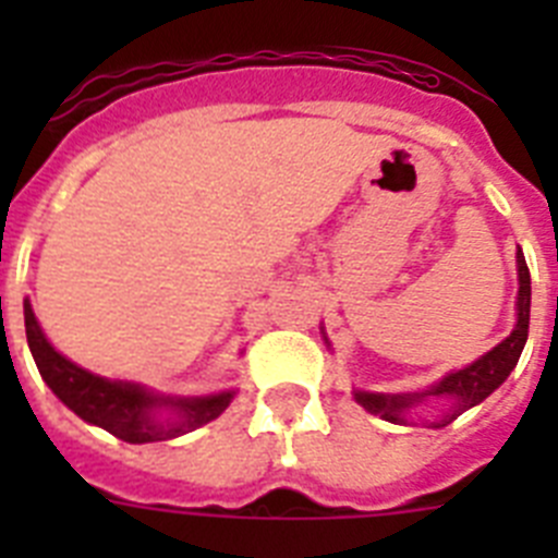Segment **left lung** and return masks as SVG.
Here are the masks:
<instances>
[{"label": "left lung", "mask_w": 558, "mask_h": 558, "mask_svg": "<svg viewBox=\"0 0 558 558\" xmlns=\"http://www.w3.org/2000/svg\"><path fill=\"white\" fill-rule=\"evenodd\" d=\"M517 270H520V295H517V327L511 329V335L502 343H497L492 352L483 354L481 360H475L472 366L461 368V372L447 374L436 388H433V397H450L452 408L445 416L433 422V427L450 425L452 418L461 416L463 411H470L472 405L483 402L495 388H500L506 383V377L511 374V368L517 366L520 360L522 347L529 340V322H531V274L529 265H525V256L522 251L517 254ZM360 405L366 408L368 413H379L388 422H405V408H411L416 399H422L418 393H408V397H386V393H354Z\"/></svg>", "instance_id": "left-lung-1"}]
</instances>
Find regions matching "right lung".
<instances>
[{
	"mask_svg": "<svg viewBox=\"0 0 558 558\" xmlns=\"http://www.w3.org/2000/svg\"><path fill=\"white\" fill-rule=\"evenodd\" d=\"M24 329H27L33 360H36L38 372H41L44 383L52 388V393L69 411H75L83 422L102 427L128 445L165 441V438L195 430L211 418H218L234 397V391H223L201 399H159L147 393L145 388L131 386V383H111V379L97 377V374L75 366L72 360L49 347V340L44 338L27 302H24ZM161 404H170L180 418L167 426L156 423L151 411Z\"/></svg>",
	"mask_w": 558,
	"mask_h": 558,
	"instance_id": "add662e5",
	"label": "right lung"
}]
</instances>
